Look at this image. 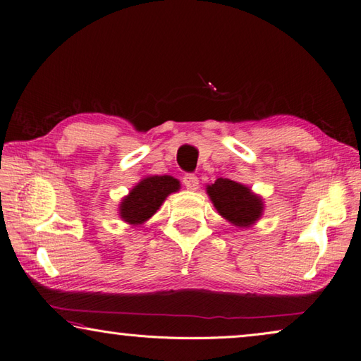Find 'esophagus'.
Returning a JSON list of instances; mask_svg holds the SVG:
<instances>
[{
	"label": "esophagus",
	"mask_w": 361,
	"mask_h": 361,
	"mask_svg": "<svg viewBox=\"0 0 361 361\" xmlns=\"http://www.w3.org/2000/svg\"><path fill=\"white\" fill-rule=\"evenodd\" d=\"M183 184L184 186H186L189 190H195V189H198V184H200V181H198V178H197V175H194V173H186L183 177Z\"/></svg>",
	"instance_id": "1"
}]
</instances>
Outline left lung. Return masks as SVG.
<instances>
[{
    "label": "left lung",
    "mask_w": 361,
    "mask_h": 361,
    "mask_svg": "<svg viewBox=\"0 0 361 361\" xmlns=\"http://www.w3.org/2000/svg\"><path fill=\"white\" fill-rule=\"evenodd\" d=\"M207 194L220 215L235 226L252 224L262 215V200L237 181L219 178L212 186H207Z\"/></svg>",
    "instance_id": "1"
}]
</instances>
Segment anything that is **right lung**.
Returning a JSON list of instances; mask_svg holds the SVG:
<instances>
[{
    "label": "right lung",
    "instance_id": "obj_1",
    "mask_svg": "<svg viewBox=\"0 0 361 361\" xmlns=\"http://www.w3.org/2000/svg\"><path fill=\"white\" fill-rule=\"evenodd\" d=\"M178 180L169 177V175H163V177L155 175V177L145 178L123 200L120 206L121 219L129 224H141L150 219L161 206L166 197L178 190Z\"/></svg>",
    "mask_w": 361,
    "mask_h": 361
}]
</instances>
